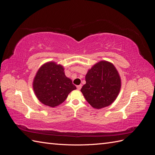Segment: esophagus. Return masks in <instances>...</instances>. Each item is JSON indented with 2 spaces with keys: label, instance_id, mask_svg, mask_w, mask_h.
<instances>
[{
  "label": "esophagus",
  "instance_id": "obj_1",
  "mask_svg": "<svg viewBox=\"0 0 155 155\" xmlns=\"http://www.w3.org/2000/svg\"><path fill=\"white\" fill-rule=\"evenodd\" d=\"M81 87H82V85H78V86H77V88H78V90H80V89L81 88Z\"/></svg>",
  "mask_w": 155,
  "mask_h": 155
}]
</instances>
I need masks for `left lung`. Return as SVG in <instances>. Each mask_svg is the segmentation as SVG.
Wrapping results in <instances>:
<instances>
[{"instance_id":"left-lung-1","label":"left lung","mask_w":155,"mask_h":155,"mask_svg":"<svg viewBox=\"0 0 155 155\" xmlns=\"http://www.w3.org/2000/svg\"><path fill=\"white\" fill-rule=\"evenodd\" d=\"M85 81L81 92L88 104L96 109L111 105L118 97L121 85L118 70L107 61L94 64L88 70Z\"/></svg>"}]
</instances>
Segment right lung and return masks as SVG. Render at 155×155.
<instances>
[{
	"label": "right lung",
	"instance_id": "right-lung-1",
	"mask_svg": "<svg viewBox=\"0 0 155 155\" xmlns=\"http://www.w3.org/2000/svg\"><path fill=\"white\" fill-rule=\"evenodd\" d=\"M61 64L54 61L43 64L37 70L33 81V88L42 104L55 107L64 101L69 93L76 87L64 74Z\"/></svg>",
	"mask_w": 155,
	"mask_h": 155
}]
</instances>
